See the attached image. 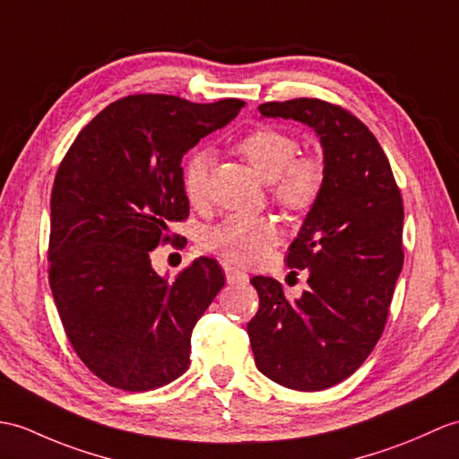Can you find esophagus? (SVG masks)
I'll return each mask as SVG.
<instances>
[{
    "mask_svg": "<svg viewBox=\"0 0 459 459\" xmlns=\"http://www.w3.org/2000/svg\"><path fill=\"white\" fill-rule=\"evenodd\" d=\"M222 270H225V275H227V281L229 283H244V281H248V273L247 272L234 268V265H230L227 262L222 264Z\"/></svg>",
    "mask_w": 459,
    "mask_h": 459,
    "instance_id": "34e87169",
    "label": "esophagus"
}]
</instances>
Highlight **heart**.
I'll return each mask as SVG.
<instances>
[{"label": "heart", "instance_id": "b5f03b06", "mask_svg": "<svg viewBox=\"0 0 459 459\" xmlns=\"http://www.w3.org/2000/svg\"><path fill=\"white\" fill-rule=\"evenodd\" d=\"M238 152L248 160L264 179H268L275 204L290 211H305L321 195L325 166L313 154H297L295 136L275 126H258L237 143ZM211 152L197 148L181 164V189L191 205H204ZM280 240L278 222L270 217L230 215L204 234V247L238 264L262 260Z\"/></svg>", "mask_w": 459, "mask_h": 459}]
</instances>
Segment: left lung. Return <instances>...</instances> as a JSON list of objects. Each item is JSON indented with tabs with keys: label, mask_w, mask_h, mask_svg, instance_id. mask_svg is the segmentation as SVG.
I'll return each instance as SVG.
<instances>
[{
	"label": "left lung",
	"mask_w": 459,
	"mask_h": 459,
	"mask_svg": "<svg viewBox=\"0 0 459 459\" xmlns=\"http://www.w3.org/2000/svg\"><path fill=\"white\" fill-rule=\"evenodd\" d=\"M264 117L313 126L325 186L287 252L308 290L290 301L278 280L255 275L260 308L248 323L255 366L297 391H323L364 364L387 323L403 268V197L377 138L356 115L315 98L268 101Z\"/></svg>",
	"instance_id": "left-lung-1"
}]
</instances>
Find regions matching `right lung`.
Instances as JSON below:
<instances>
[{"label": "right lung", "mask_w": 459, "mask_h": 459, "mask_svg": "<svg viewBox=\"0 0 459 459\" xmlns=\"http://www.w3.org/2000/svg\"><path fill=\"white\" fill-rule=\"evenodd\" d=\"M242 105L126 95L93 117L62 158L50 195L48 281L74 351L111 387L158 389L189 368L191 333L225 275L215 258L199 255L168 281L151 252L189 215L181 158Z\"/></svg>", "instance_id": "obj_1"}]
</instances>
